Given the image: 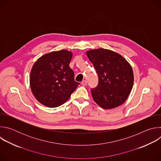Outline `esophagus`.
Masks as SVG:
<instances>
[{"label":"esophagus","mask_w":161,"mask_h":161,"mask_svg":"<svg viewBox=\"0 0 161 161\" xmlns=\"http://www.w3.org/2000/svg\"><path fill=\"white\" fill-rule=\"evenodd\" d=\"M86 84H87V81H86V80H83V81H81V85H83L85 86V85H86Z\"/></svg>","instance_id":"esophagus-1"}]
</instances>
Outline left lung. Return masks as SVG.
Wrapping results in <instances>:
<instances>
[{"instance_id":"left-lung-1","label":"left lung","mask_w":161,"mask_h":161,"mask_svg":"<svg viewBox=\"0 0 161 161\" xmlns=\"http://www.w3.org/2000/svg\"><path fill=\"white\" fill-rule=\"evenodd\" d=\"M98 75L99 82L91 89L94 101L104 109L122 104L128 97L134 83L132 69L120 54L99 48L86 52Z\"/></svg>"}]
</instances>
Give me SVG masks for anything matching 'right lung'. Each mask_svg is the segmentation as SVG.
Masks as SVG:
<instances>
[{"label": "right lung", "mask_w": 161, "mask_h": 161, "mask_svg": "<svg viewBox=\"0 0 161 161\" xmlns=\"http://www.w3.org/2000/svg\"><path fill=\"white\" fill-rule=\"evenodd\" d=\"M73 53L66 50L47 53L34 63L30 75V85L36 99L50 108L65 103L80 83L75 81L69 67Z\"/></svg>", "instance_id": "add662e5"}]
</instances>
